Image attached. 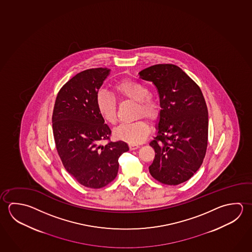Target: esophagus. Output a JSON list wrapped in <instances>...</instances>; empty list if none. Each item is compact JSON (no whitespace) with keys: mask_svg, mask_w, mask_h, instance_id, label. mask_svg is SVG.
<instances>
[{"mask_svg":"<svg viewBox=\"0 0 252 252\" xmlns=\"http://www.w3.org/2000/svg\"><path fill=\"white\" fill-rule=\"evenodd\" d=\"M140 146L136 145V144H129V149L131 150H137Z\"/></svg>","mask_w":252,"mask_h":252,"instance_id":"esophagus-1","label":"esophagus"}]
</instances>
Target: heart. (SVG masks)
I'll return each instance as SVG.
<instances>
[{
    "mask_svg": "<svg viewBox=\"0 0 252 252\" xmlns=\"http://www.w3.org/2000/svg\"><path fill=\"white\" fill-rule=\"evenodd\" d=\"M114 92L122 100L138 102L137 114H142L150 120H155L159 113L158 102L150 96L147 87L131 80H121L114 86ZM97 110L102 119L109 124L117 121V101L112 94L105 89H100L95 97ZM150 131L146 120H138L133 123L121 124L114 130L116 138L130 144H138L145 140Z\"/></svg>",
    "mask_w": 252,
    "mask_h": 252,
    "instance_id": "b5f03b06",
    "label": "heart"
}]
</instances>
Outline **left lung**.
I'll use <instances>...</instances> for the list:
<instances>
[{
  "mask_svg": "<svg viewBox=\"0 0 252 252\" xmlns=\"http://www.w3.org/2000/svg\"><path fill=\"white\" fill-rule=\"evenodd\" d=\"M160 98L157 136L150 142L155 158L151 176L166 185L189 181L202 165L207 149L208 110L194 80L174 64H156L139 72Z\"/></svg>",
  "mask_w": 252,
  "mask_h": 252,
  "instance_id": "left-lung-1",
  "label": "left lung"
}]
</instances>
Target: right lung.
<instances>
[{
    "mask_svg": "<svg viewBox=\"0 0 252 252\" xmlns=\"http://www.w3.org/2000/svg\"><path fill=\"white\" fill-rule=\"evenodd\" d=\"M108 68L81 71L58 92L52 116L54 139L67 172L80 184L101 189L115 179L120 156L129 150L125 141H102L111 135L95 97L109 76Z\"/></svg>",
    "mask_w": 252,
    "mask_h": 252,
    "instance_id": "add662e5",
    "label": "right lung"
}]
</instances>
